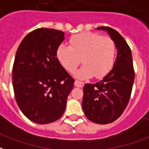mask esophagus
I'll return each instance as SVG.
<instances>
[{"mask_svg": "<svg viewBox=\"0 0 149 149\" xmlns=\"http://www.w3.org/2000/svg\"><path fill=\"white\" fill-rule=\"evenodd\" d=\"M74 85L76 87H77V88H82L84 85V84L83 82H81V81H79V80H75Z\"/></svg>", "mask_w": 149, "mask_h": 149, "instance_id": "34e87169", "label": "esophagus"}]
</instances>
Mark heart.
<instances>
[{
    "mask_svg": "<svg viewBox=\"0 0 149 149\" xmlns=\"http://www.w3.org/2000/svg\"><path fill=\"white\" fill-rule=\"evenodd\" d=\"M116 46L110 37H102L98 33H82L72 36L70 47L61 44L57 57L61 65L69 72H74L80 64L84 65L75 76L80 79L104 77L114 63Z\"/></svg>",
    "mask_w": 149,
    "mask_h": 149,
    "instance_id": "b5f03b06",
    "label": "heart"
}]
</instances>
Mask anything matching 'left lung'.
<instances>
[{
	"instance_id": "8db88e82",
	"label": "left lung",
	"mask_w": 149,
	"mask_h": 149,
	"mask_svg": "<svg viewBox=\"0 0 149 149\" xmlns=\"http://www.w3.org/2000/svg\"><path fill=\"white\" fill-rule=\"evenodd\" d=\"M107 31L118 50L113 68L102 80L86 84L84 87L82 108L86 117L97 124H108L118 119L130 101L134 81L131 49L124 38L109 27H97Z\"/></svg>"
}]
</instances>
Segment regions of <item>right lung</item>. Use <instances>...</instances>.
I'll return each instance as SVG.
<instances>
[{
	"instance_id": "add662e5",
	"label": "right lung",
	"mask_w": 149,
	"mask_h": 149,
	"mask_svg": "<svg viewBox=\"0 0 149 149\" xmlns=\"http://www.w3.org/2000/svg\"><path fill=\"white\" fill-rule=\"evenodd\" d=\"M65 33L38 28L27 34L16 51L13 84L16 102L31 122L48 124L65 112L74 79L57 58Z\"/></svg>"
}]
</instances>
